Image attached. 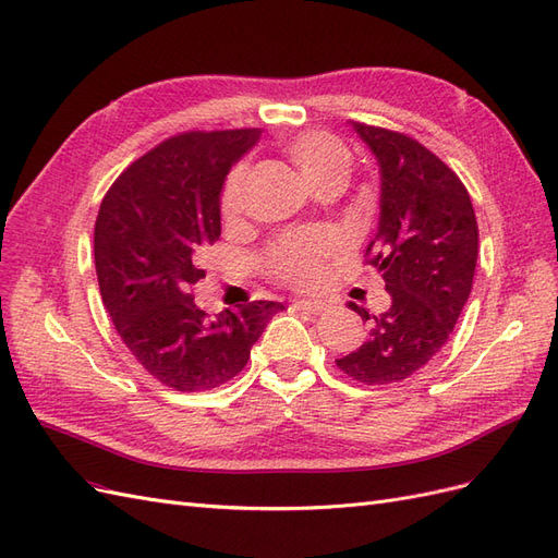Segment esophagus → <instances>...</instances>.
Segmentation results:
<instances>
[{
    "instance_id": "esophagus-1",
    "label": "esophagus",
    "mask_w": 558,
    "mask_h": 558,
    "mask_svg": "<svg viewBox=\"0 0 558 558\" xmlns=\"http://www.w3.org/2000/svg\"><path fill=\"white\" fill-rule=\"evenodd\" d=\"M295 307L302 310V312H310V314H320V312L328 310L326 302H320V300H298Z\"/></svg>"
}]
</instances>
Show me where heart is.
Segmentation results:
<instances>
[{
	"label": "heart",
	"mask_w": 558,
	"mask_h": 558,
	"mask_svg": "<svg viewBox=\"0 0 558 558\" xmlns=\"http://www.w3.org/2000/svg\"><path fill=\"white\" fill-rule=\"evenodd\" d=\"M283 154L291 158L300 174L314 191L328 185H344L351 170L349 148L324 130L298 132L283 142ZM246 167L238 165L228 174L221 191V216L226 221H238L244 209ZM340 248V238L330 230H305L283 234L265 253V267L277 281L295 289H314L326 277V265Z\"/></svg>",
	"instance_id": "obj_1"
}]
</instances>
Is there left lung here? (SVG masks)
Wrapping results in <instances>:
<instances>
[{"instance_id": "8db88e82", "label": "left lung", "mask_w": 558, "mask_h": 558, "mask_svg": "<svg viewBox=\"0 0 558 558\" xmlns=\"http://www.w3.org/2000/svg\"><path fill=\"white\" fill-rule=\"evenodd\" d=\"M381 174L379 228L365 248L391 307L359 312L367 340L337 367L367 386L408 379L445 347L472 291L480 230L468 189L433 150L410 134L351 123Z\"/></svg>"}]
</instances>
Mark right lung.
Segmentation results:
<instances>
[{
	"mask_svg": "<svg viewBox=\"0 0 558 558\" xmlns=\"http://www.w3.org/2000/svg\"><path fill=\"white\" fill-rule=\"evenodd\" d=\"M258 128L181 132L134 160L95 221L105 307L132 356L174 391H209L238 377L281 302L256 300L211 318L193 300L197 251L221 238V189Z\"/></svg>",
	"mask_w": 558,
	"mask_h": 558,
	"instance_id": "add662e5",
	"label": "right lung"
}]
</instances>
